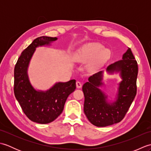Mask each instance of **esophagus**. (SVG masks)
I'll use <instances>...</instances> for the list:
<instances>
[{
    "instance_id": "1",
    "label": "esophagus",
    "mask_w": 151,
    "mask_h": 151,
    "mask_svg": "<svg viewBox=\"0 0 151 151\" xmlns=\"http://www.w3.org/2000/svg\"><path fill=\"white\" fill-rule=\"evenodd\" d=\"M76 88H82V83L81 82L77 81L76 83Z\"/></svg>"
}]
</instances>
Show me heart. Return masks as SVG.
Segmentation results:
<instances>
[{
	"mask_svg": "<svg viewBox=\"0 0 151 151\" xmlns=\"http://www.w3.org/2000/svg\"><path fill=\"white\" fill-rule=\"evenodd\" d=\"M110 52L99 43H91L86 46L78 54L80 60H88L98 58L99 62H102L108 57Z\"/></svg>",
	"mask_w": 151,
	"mask_h": 151,
	"instance_id": "b5f03b06",
	"label": "heart"
}]
</instances>
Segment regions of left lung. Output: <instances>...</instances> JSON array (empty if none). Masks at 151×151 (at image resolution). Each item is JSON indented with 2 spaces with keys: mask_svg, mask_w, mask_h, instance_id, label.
Masks as SVG:
<instances>
[{
  "mask_svg": "<svg viewBox=\"0 0 151 151\" xmlns=\"http://www.w3.org/2000/svg\"><path fill=\"white\" fill-rule=\"evenodd\" d=\"M107 70L109 72L120 71L123 78L114 103H108L106 97L98 88L102 84L101 72L90 76L89 82L82 86L84 114L91 124L99 127L110 126L123 120L137 93L138 66L130 48L123 54V59L109 65Z\"/></svg>",
  "mask_w": 151,
  "mask_h": 151,
  "instance_id": "left-lung-1",
  "label": "left lung"
}]
</instances>
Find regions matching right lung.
Instances as JSON below:
<instances>
[{
    "instance_id": "1",
    "label": "right lung",
    "mask_w": 151,
    "mask_h": 151,
    "mask_svg": "<svg viewBox=\"0 0 151 151\" xmlns=\"http://www.w3.org/2000/svg\"><path fill=\"white\" fill-rule=\"evenodd\" d=\"M56 40V37L47 36L36 38L22 51L15 65V97L24 114L35 123L47 124L55 120L63 111L68 96L76 89V81L71 80L58 83L47 91H37L28 80L27 67L36 47Z\"/></svg>"
}]
</instances>
